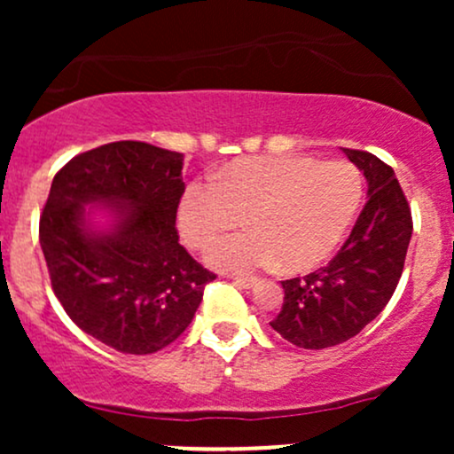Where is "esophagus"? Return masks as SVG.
Instances as JSON below:
<instances>
[{
  "label": "esophagus",
  "instance_id": "obj_1",
  "mask_svg": "<svg viewBox=\"0 0 454 454\" xmlns=\"http://www.w3.org/2000/svg\"><path fill=\"white\" fill-rule=\"evenodd\" d=\"M256 278H249V275H245V278H234V284L241 286V288H252V286H256Z\"/></svg>",
  "mask_w": 454,
  "mask_h": 454
}]
</instances>
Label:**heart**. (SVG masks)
<instances>
[{
	"instance_id": "obj_1",
	"label": "heart",
	"mask_w": 454,
	"mask_h": 454,
	"mask_svg": "<svg viewBox=\"0 0 454 454\" xmlns=\"http://www.w3.org/2000/svg\"><path fill=\"white\" fill-rule=\"evenodd\" d=\"M363 202V175L346 160H237L213 179H194L181 194L176 223L184 241L205 249L241 217L249 228L222 237L207 254L215 269L247 273L279 260L309 270L331 256Z\"/></svg>"
}]
</instances>
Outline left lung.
Instances as JSON below:
<instances>
[{"label":"left lung","instance_id":"left-lung-1","mask_svg":"<svg viewBox=\"0 0 454 454\" xmlns=\"http://www.w3.org/2000/svg\"><path fill=\"white\" fill-rule=\"evenodd\" d=\"M343 153L363 170L369 200L326 267L281 281L284 305L270 322L286 341L305 350L352 340L387 307L411 237V211L395 170L369 151Z\"/></svg>","mask_w":454,"mask_h":454}]
</instances>
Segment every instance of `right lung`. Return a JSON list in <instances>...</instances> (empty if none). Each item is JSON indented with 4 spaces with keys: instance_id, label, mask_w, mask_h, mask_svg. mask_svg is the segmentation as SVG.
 <instances>
[{
    "instance_id": "add662e5",
    "label": "right lung",
    "mask_w": 454,
    "mask_h": 454,
    "mask_svg": "<svg viewBox=\"0 0 454 454\" xmlns=\"http://www.w3.org/2000/svg\"><path fill=\"white\" fill-rule=\"evenodd\" d=\"M184 155L119 140L72 158L40 215L51 286L78 328L123 354H153L190 326L215 273L176 232ZM85 204H108L115 226L93 233Z\"/></svg>"
}]
</instances>
